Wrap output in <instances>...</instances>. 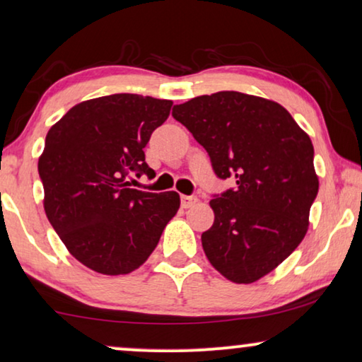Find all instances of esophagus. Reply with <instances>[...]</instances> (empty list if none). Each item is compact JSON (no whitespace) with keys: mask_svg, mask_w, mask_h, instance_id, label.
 <instances>
[{"mask_svg":"<svg viewBox=\"0 0 362 362\" xmlns=\"http://www.w3.org/2000/svg\"><path fill=\"white\" fill-rule=\"evenodd\" d=\"M196 202H197L196 196H181V206L185 209L192 207Z\"/></svg>","mask_w":362,"mask_h":362,"instance_id":"obj_1","label":"esophagus"}]
</instances>
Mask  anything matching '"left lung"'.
<instances>
[{
  "label": "left lung",
  "instance_id": "left-lung-1",
  "mask_svg": "<svg viewBox=\"0 0 362 362\" xmlns=\"http://www.w3.org/2000/svg\"><path fill=\"white\" fill-rule=\"evenodd\" d=\"M173 117L206 148L220 180L237 182L211 201L207 259L228 281H258L307 233L318 192L310 137L281 104L238 91L177 104Z\"/></svg>",
  "mask_w": 362,
  "mask_h": 362
}]
</instances>
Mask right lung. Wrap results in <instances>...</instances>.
<instances>
[{"label":"right lung","mask_w":362,"mask_h":362,"mask_svg":"<svg viewBox=\"0 0 362 362\" xmlns=\"http://www.w3.org/2000/svg\"><path fill=\"white\" fill-rule=\"evenodd\" d=\"M173 103L111 94L71 107L45 137L39 158L47 218L66 250L96 272L129 274L156 248L180 194L130 187L155 176L144 148Z\"/></svg>","instance_id":"1"}]
</instances>
